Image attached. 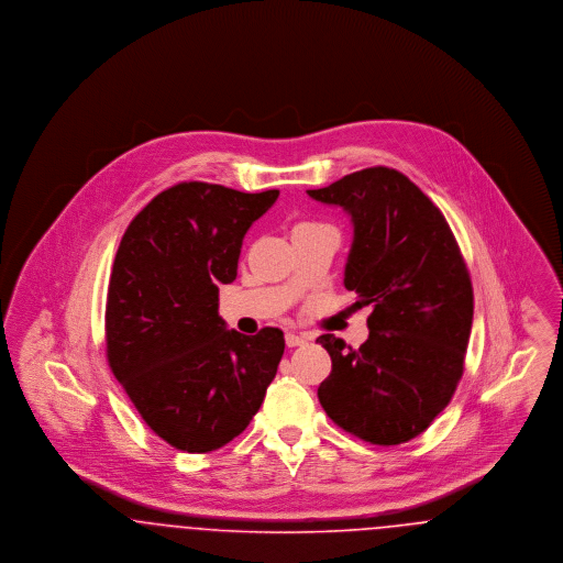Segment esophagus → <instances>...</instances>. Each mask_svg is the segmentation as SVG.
<instances>
[{
    "mask_svg": "<svg viewBox=\"0 0 563 563\" xmlns=\"http://www.w3.org/2000/svg\"><path fill=\"white\" fill-rule=\"evenodd\" d=\"M285 342H287V346H289V349H295V346H303V344L308 342V338H306V335H301V333L289 331V333L285 335Z\"/></svg>",
    "mask_w": 563,
    "mask_h": 563,
    "instance_id": "34e87169",
    "label": "esophagus"
}]
</instances>
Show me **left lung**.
<instances>
[{"instance_id": "obj_1", "label": "left lung", "mask_w": 563, "mask_h": 563, "mask_svg": "<svg viewBox=\"0 0 563 563\" xmlns=\"http://www.w3.org/2000/svg\"><path fill=\"white\" fill-rule=\"evenodd\" d=\"M308 196L350 214L344 287L356 308H372L361 349L331 333L317 340L331 356L319 401L350 434L399 445L429 429L464 372L468 269L443 213L395 168H363Z\"/></svg>"}]
</instances>
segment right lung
Segmentation results:
<instances>
[{
	"label": "right lung",
	"mask_w": 563,
	"mask_h": 563,
	"mask_svg": "<svg viewBox=\"0 0 563 563\" xmlns=\"http://www.w3.org/2000/svg\"><path fill=\"white\" fill-rule=\"evenodd\" d=\"M278 189L244 194L189 181L164 189L126 228L109 278L108 361L145 424L207 454L249 427L285 352L283 331L228 329L219 287Z\"/></svg>",
	"instance_id": "obj_1"
}]
</instances>
